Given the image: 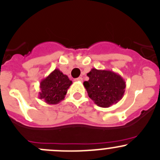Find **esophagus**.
<instances>
[{
    "label": "esophagus",
    "instance_id": "esophagus-1",
    "mask_svg": "<svg viewBox=\"0 0 160 160\" xmlns=\"http://www.w3.org/2000/svg\"><path fill=\"white\" fill-rule=\"evenodd\" d=\"M75 81H83V78L82 77H78V78L75 79Z\"/></svg>",
    "mask_w": 160,
    "mask_h": 160
}]
</instances>
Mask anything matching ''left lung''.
I'll return each instance as SVG.
<instances>
[{
    "instance_id": "left-lung-1",
    "label": "left lung",
    "mask_w": 160,
    "mask_h": 160,
    "mask_svg": "<svg viewBox=\"0 0 160 160\" xmlns=\"http://www.w3.org/2000/svg\"><path fill=\"white\" fill-rule=\"evenodd\" d=\"M83 82L88 96L97 106L107 108L121 100L125 93V82L119 74L110 70L92 68Z\"/></svg>"
}]
</instances>
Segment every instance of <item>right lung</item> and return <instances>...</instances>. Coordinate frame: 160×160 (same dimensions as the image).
Returning <instances> with one entry per match:
<instances>
[{
	"mask_svg": "<svg viewBox=\"0 0 160 160\" xmlns=\"http://www.w3.org/2000/svg\"><path fill=\"white\" fill-rule=\"evenodd\" d=\"M72 82L58 68L40 82L38 98L47 104H58L65 98Z\"/></svg>",
	"mask_w": 160,
	"mask_h": 160,
	"instance_id": "obj_1",
	"label": "right lung"
}]
</instances>
